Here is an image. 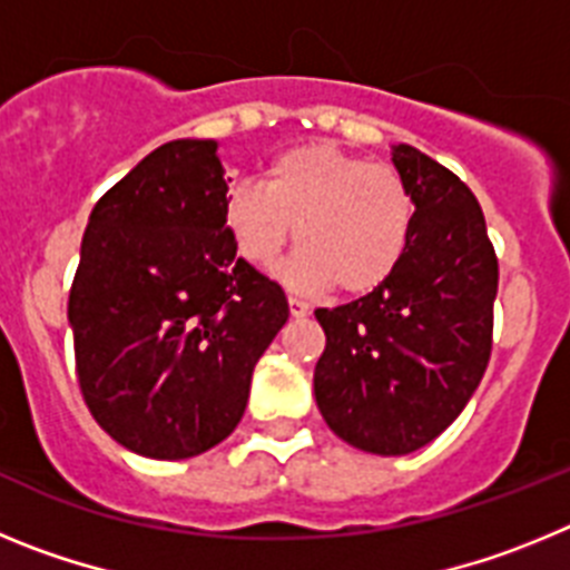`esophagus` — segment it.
Wrapping results in <instances>:
<instances>
[{
	"label": "esophagus",
	"mask_w": 570,
	"mask_h": 570,
	"mask_svg": "<svg viewBox=\"0 0 570 570\" xmlns=\"http://www.w3.org/2000/svg\"><path fill=\"white\" fill-rule=\"evenodd\" d=\"M288 308L291 316H305L311 311V305L305 299H299V296H288Z\"/></svg>",
	"instance_id": "esophagus-1"
}]
</instances>
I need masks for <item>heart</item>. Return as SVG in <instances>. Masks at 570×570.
Here are the masks:
<instances>
[{"label":"heart","mask_w":570,"mask_h":570,"mask_svg":"<svg viewBox=\"0 0 570 570\" xmlns=\"http://www.w3.org/2000/svg\"><path fill=\"white\" fill-rule=\"evenodd\" d=\"M225 225L242 259L265 274L279 265L296 228L294 285L367 294L400 268L414 230V196L391 165L305 145L276 156L262 185H236L225 199Z\"/></svg>","instance_id":"obj_1"}]
</instances>
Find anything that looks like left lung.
Instances as JSON below:
<instances>
[{
	"instance_id": "8db88e82",
	"label": "left lung",
	"mask_w": 570,
	"mask_h": 570,
	"mask_svg": "<svg viewBox=\"0 0 570 570\" xmlns=\"http://www.w3.org/2000/svg\"><path fill=\"white\" fill-rule=\"evenodd\" d=\"M391 159L414 196L411 242L380 288L316 308L325 351L314 394L347 445L402 456L436 440L480 385L500 265L460 176L411 145H394Z\"/></svg>"
}]
</instances>
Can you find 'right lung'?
Returning <instances> with one entry per match:
<instances>
[{
  "label": "right lung",
  "instance_id": "right-lung-1",
  "mask_svg": "<svg viewBox=\"0 0 570 570\" xmlns=\"http://www.w3.org/2000/svg\"><path fill=\"white\" fill-rule=\"evenodd\" d=\"M225 199L214 139H174L90 210L68 299L79 387L139 456L219 445L288 322L285 291L236 256Z\"/></svg>",
  "mask_w": 570,
  "mask_h": 570
}]
</instances>
